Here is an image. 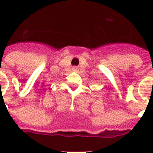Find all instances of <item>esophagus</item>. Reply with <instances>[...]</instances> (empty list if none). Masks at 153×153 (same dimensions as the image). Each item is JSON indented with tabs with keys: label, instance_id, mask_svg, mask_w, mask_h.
Segmentation results:
<instances>
[{
	"label": "esophagus",
	"instance_id": "obj_1",
	"mask_svg": "<svg viewBox=\"0 0 153 153\" xmlns=\"http://www.w3.org/2000/svg\"><path fill=\"white\" fill-rule=\"evenodd\" d=\"M72 71H73V72H78V68H77V67L74 66V67H72Z\"/></svg>",
	"mask_w": 153,
	"mask_h": 153
}]
</instances>
